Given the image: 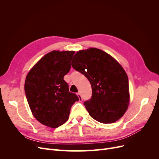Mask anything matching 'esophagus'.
<instances>
[{
	"label": "esophagus",
	"instance_id": "obj_1",
	"mask_svg": "<svg viewBox=\"0 0 159 159\" xmlns=\"http://www.w3.org/2000/svg\"><path fill=\"white\" fill-rule=\"evenodd\" d=\"M77 95H78V98L80 99V101H81H81H82V97H81L80 93H77Z\"/></svg>",
	"mask_w": 159,
	"mask_h": 159
}]
</instances>
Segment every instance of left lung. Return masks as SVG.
Returning a JSON list of instances; mask_svg holds the SVG:
<instances>
[{
	"mask_svg": "<svg viewBox=\"0 0 159 159\" xmlns=\"http://www.w3.org/2000/svg\"><path fill=\"white\" fill-rule=\"evenodd\" d=\"M71 66L91 84L92 96L84 102L90 116L105 124L121 118L129 103V80L122 66L107 53L94 48L77 52Z\"/></svg>",
	"mask_w": 159,
	"mask_h": 159,
	"instance_id": "left-lung-1",
	"label": "left lung"
}]
</instances>
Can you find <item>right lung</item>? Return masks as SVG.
Returning <instances> with one entry per match:
<instances>
[{
    "mask_svg": "<svg viewBox=\"0 0 159 159\" xmlns=\"http://www.w3.org/2000/svg\"><path fill=\"white\" fill-rule=\"evenodd\" d=\"M74 51H52L28 72L25 91L32 113L46 126L57 128L69 118L70 109L79 101L69 91L64 77L71 68Z\"/></svg>",
    "mask_w": 159,
    "mask_h": 159,
    "instance_id": "right-lung-1",
    "label": "right lung"
}]
</instances>
